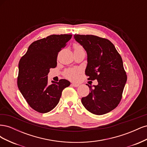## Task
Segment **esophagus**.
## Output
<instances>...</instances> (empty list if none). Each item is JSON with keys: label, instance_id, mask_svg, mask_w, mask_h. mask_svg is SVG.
Instances as JSON below:
<instances>
[{"label": "esophagus", "instance_id": "obj_1", "mask_svg": "<svg viewBox=\"0 0 147 147\" xmlns=\"http://www.w3.org/2000/svg\"><path fill=\"white\" fill-rule=\"evenodd\" d=\"M71 85H72V86H74V87H78L80 85V84L77 83H72Z\"/></svg>", "mask_w": 147, "mask_h": 147}]
</instances>
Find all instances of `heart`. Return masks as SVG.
<instances>
[{
	"label": "heart",
	"mask_w": 147,
	"mask_h": 147,
	"mask_svg": "<svg viewBox=\"0 0 147 147\" xmlns=\"http://www.w3.org/2000/svg\"><path fill=\"white\" fill-rule=\"evenodd\" d=\"M74 51H78L83 50L82 47L77 43L74 44ZM80 74V70L78 69H68L65 70L64 76L70 80H75L78 77Z\"/></svg>",
	"instance_id": "1"
}]
</instances>
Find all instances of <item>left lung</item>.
Listing matches in <instances>:
<instances>
[{
    "label": "left lung",
    "instance_id": "8db88e82",
    "mask_svg": "<svg viewBox=\"0 0 147 147\" xmlns=\"http://www.w3.org/2000/svg\"><path fill=\"white\" fill-rule=\"evenodd\" d=\"M88 55L85 74L97 80V85L88 86L90 92L82 102L89 112L97 115L110 112L118 106L127 81L121 56L108 39L92 35H74Z\"/></svg>",
    "mask_w": 147,
    "mask_h": 147
}]
</instances>
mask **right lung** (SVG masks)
I'll return each mask as SVG.
<instances>
[{
    "instance_id": "add662e5",
    "label": "right lung",
    "mask_w": 147,
    "mask_h": 147,
    "mask_svg": "<svg viewBox=\"0 0 147 147\" xmlns=\"http://www.w3.org/2000/svg\"><path fill=\"white\" fill-rule=\"evenodd\" d=\"M71 34L51 35L30 44L19 65L18 87L31 108L42 113L59 103L62 92L70 83L65 79L48 84V74L57 65V57L72 38Z\"/></svg>"
}]
</instances>
